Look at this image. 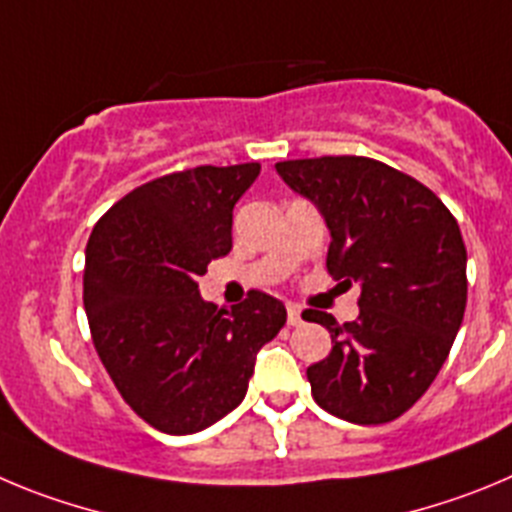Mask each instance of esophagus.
Wrapping results in <instances>:
<instances>
[{"mask_svg":"<svg viewBox=\"0 0 512 512\" xmlns=\"http://www.w3.org/2000/svg\"><path fill=\"white\" fill-rule=\"evenodd\" d=\"M288 324H290V326L303 324V313H301V308L293 306V303H288Z\"/></svg>","mask_w":512,"mask_h":512,"instance_id":"obj_1","label":"esophagus"}]
</instances>
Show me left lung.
Returning a JSON list of instances; mask_svg holds the SVG:
<instances>
[{"label":"left lung","mask_w":512,"mask_h":512,"mask_svg":"<svg viewBox=\"0 0 512 512\" xmlns=\"http://www.w3.org/2000/svg\"><path fill=\"white\" fill-rule=\"evenodd\" d=\"M290 191L324 216L326 267L359 285V316L326 326L329 357L306 370L313 400L349 423H388L428 390L449 357L467 306V250L434 191L380 160L275 163Z\"/></svg>","instance_id":"8db88e82"}]
</instances>
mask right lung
<instances>
[{"mask_svg":"<svg viewBox=\"0 0 512 512\" xmlns=\"http://www.w3.org/2000/svg\"><path fill=\"white\" fill-rule=\"evenodd\" d=\"M260 163L183 170L127 193L86 247L94 347L132 411L163 434L204 431L247 395L257 352L285 324L278 298L206 303L199 278L232 250V211Z\"/></svg>","mask_w":512,"mask_h":512,"instance_id":"obj_1","label":"right lung"}]
</instances>
